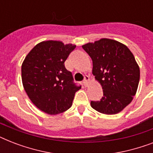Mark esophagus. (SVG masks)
<instances>
[{
    "label": "esophagus",
    "instance_id": "1",
    "mask_svg": "<svg viewBox=\"0 0 153 153\" xmlns=\"http://www.w3.org/2000/svg\"><path fill=\"white\" fill-rule=\"evenodd\" d=\"M90 83H91L90 78H89V76H87V75H85V79H84L83 81V85L85 86H88L89 85H90Z\"/></svg>",
    "mask_w": 153,
    "mask_h": 153
}]
</instances>
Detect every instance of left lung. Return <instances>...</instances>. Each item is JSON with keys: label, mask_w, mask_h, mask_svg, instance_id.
<instances>
[{"label": "left lung", "mask_w": 153, "mask_h": 153, "mask_svg": "<svg viewBox=\"0 0 153 153\" xmlns=\"http://www.w3.org/2000/svg\"><path fill=\"white\" fill-rule=\"evenodd\" d=\"M93 62L92 74L100 83L103 97L91 107L104 114H116L133 101L140 80V67L128 47L103 38L82 45Z\"/></svg>", "instance_id": "obj_1"}]
</instances>
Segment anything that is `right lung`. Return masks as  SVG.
Masks as SVG:
<instances>
[{
  "mask_svg": "<svg viewBox=\"0 0 153 153\" xmlns=\"http://www.w3.org/2000/svg\"><path fill=\"white\" fill-rule=\"evenodd\" d=\"M76 45L59 40L37 44L26 55L21 66L23 86L30 100L41 111L55 115L72 105L81 86L73 82L64 62Z\"/></svg>",
  "mask_w": 153,
  "mask_h": 153,
  "instance_id": "right-lung-1",
  "label": "right lung"
}]
</instances>
